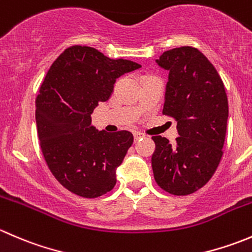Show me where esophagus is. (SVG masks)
Listing matches in <instances>:
<instances>
[{
	"label": "esophagus",
	"instance_id": "34e87169",
	"mask_svg": "<svg viewBox=\"0 0 252 252\" xmlns=\"http://www.w3.org/2000/svg\"><path fill=\"white\" fill-rule=\"evenodd\" d=\"M133 135H134V140H139V139H141V138H144V134L142 133H140V131H134L133 133Z\"/></svg>",
	"mask_w": 252,
	"mask_h": 252
}]
</instances>
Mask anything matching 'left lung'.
<instances>
[{"mask_svg":"<svg viewBox=\"0 0 252 252\" xmlns=\"http://www.w3.org/2000/svg\"><path fill=\"white\" fill-rule=\"evenodd\" d=\"M156 63L168 70L163 114L177 121L174 144L152 136L151 163L159 188L172 195H189L212 178L223 155L228 121L224 85L212 63L197 48L166 51Z\"/></svg>","mask_w":252,"mask_h":252,"instance_id":"obj_1","label":"left lung"}]
</instances>
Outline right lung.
I'll return each mask as SVG.
<instances>
[{"label": "right lung", "instance_id": "obj_1", "mask_svg": "<svg viewBox=\"0 0 252 252\" xmlns=\"http://www.w3.org/2000/svg\"><path fill=\"white\" fill-rule=\"evenodd\" d=\"M140 67L77 45L63 51L48 69L36 97L37 135L51 173L73 194L94 199L116 185V169L133 134L97 130L91 113L110 98L116 79Z\"/></svg>", "mask_w": 252, "mask_h": 252}]
</instances>
